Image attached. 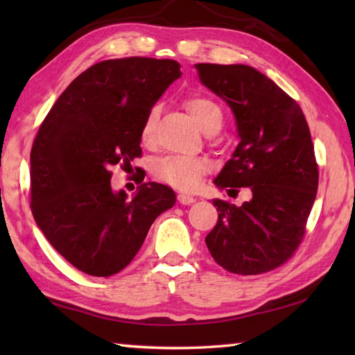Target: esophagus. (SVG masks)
Segmentation results:
<instances>
[{"instance_id": "1", "label": "esophagus", "mask_w": 355, "mask_h": 355, "mask_svg": "<svg viewBox=\"0 0 355 355\" xmlns=\"http://www.w3.org/2000/svg\"><path fill=\"white\" fill-rule=\"evenodd\" d=\"M178 201L180 205H184V206H189L192 202H195V198L192 195H187V193H178Z\"/></svg>"}]
</instances>
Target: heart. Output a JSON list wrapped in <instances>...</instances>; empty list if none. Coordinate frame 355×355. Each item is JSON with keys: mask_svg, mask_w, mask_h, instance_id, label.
<instances>
[{"mask_svg": "<svg viewBox=\"0 0 355 355\" xmlns=\"http://www.w3.org/2000/svg\"><path fill=\"white\" fill-rule=\"evenodd\" d=\"M186 108L191 112L195 122L202 131L212 126H221L223 111L220 105L205 96H192L186 101ZM155 131V111H150L141 128V140L150 143L154 140ZM209 169V162L201 157L171 155L164 157L154 164L157 178L169 183L182 191H192L201 182Z\"/></svg>", "mask_w": 355, "mask_h": 355, "instance_id": "heart-1", "label": "heart"}]
</instances>
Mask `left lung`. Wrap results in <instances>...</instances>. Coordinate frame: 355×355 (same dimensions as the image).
Listing matches in <instances>:
<instances>
[{"label":"left lung","instance_id":"1","mask_svg":"<svg viewBox=\"0 0 355 355\" xmlns=\"http://www.w3.org/2000/svg\"><path fill=\"white\" fill-rule=\"evenodd\" d=\"M195 69L236 120L239 143L214 183L229 192L252 191L243 206L214 200L220 214L206 245L230 273H266L296 250L315 200L319 172L310 128L299 105L253 67L195 64Z\"/></svg>","mask_w":355,"mask_h":355}]
</instances>
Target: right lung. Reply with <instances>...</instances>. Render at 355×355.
<instances>
[{
    "mask_svg": "<svg viewBox=\"0 0 355 355\" xmlns=\"http://www.w3.org/2000/svg\"><path fill=\"white\" fill-rule=\"evenodd\" d=\"M180 76L172 59L94 64L37 131L30 153L33 218L55 250L89 276L130 266L155 218L175 205V192L160 183H141L132 198L112 191L110 168L141 155L145 119Z\"/></svg>",
    "mask_w": 355,
    "mask_h": 355,
    "instance_id": "1",
    "label": "right lung"
}]
</instances>
